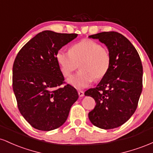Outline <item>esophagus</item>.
Returning a JSON list of instances; mask_svg holds the SVG:
<instances>
[{"label": "esophagus", "mask_w": 153, "mask_h": 153, "mask_svg": "<svg viewBox=\"0 0 153 153\" xmlns=\"http://www.w3.org/2000/svg\"><path fill=\"white\" fill-rule=\"evenodd\" d=\"M78 95H79V96H80V97H82V96H84V92L81 90H78Z\"/></svg>", "instance_id": "obj_1"}]
</instances>
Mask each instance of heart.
<instances>
[{
  "label": "heart",
  "mask_w": 153,
  "mask_h": 153,
  "mask_svg": "<svg viewBox=\"0 0 153 153\" xmlns=\"http://www.w3.org/2000/svg\"><path fill=\"white\" fill-rule=\"evenodd\" d=\"M56 59L65 77L80 67V71L68 78V82L77 88H83L94 80L102 79L109 71L111 63L109 50L91 39L75 44L70 51L58 50Z\"/></svg>",
  "instance_id": "heart-1"
}]
</instances>
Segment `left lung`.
I'll list each match as a JSON object with an SVG mask.
<instances>
[{"mask_svg": "<svg viewBox=\"0 0 153 153\" xmlns=\"http://www.w3.org/2000/svg\"><path fill=\"white\" fill-rule=\"evenodd\" d=\"M106 45L111 63L97 87L85 92L96 101L88 113L91 122L104 129L122 125L137 109L143 90V65L137 51L129 40L116 31L91 35Z\"/></svg>", "mask_w": 153, "mask_h": 153, "instance_id": "obj_1", "label": "left lung"}]
</instances>
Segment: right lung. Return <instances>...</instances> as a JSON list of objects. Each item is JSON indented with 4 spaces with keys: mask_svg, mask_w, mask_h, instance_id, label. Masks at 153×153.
<instances>
[{
    "mask_svg": "<svg viewBox=\"0 0 153 153\" xmlns=\"http://www.w3.org/2000/svg\"><path fill=\"white\" fill-rule=\"evenodd\" d=\"M77 34L39 33L21 49L13 65V89L19 110L31 127L50 131L62 126L78 99L64 81L56 54ZM65 85L63 87L61 85Z\"/></svg>",
    "mask_w": 153,
    "mask_h": 153,
    "instance_id": "add662e5",
    "label": "right lung"
}]
</instances>
